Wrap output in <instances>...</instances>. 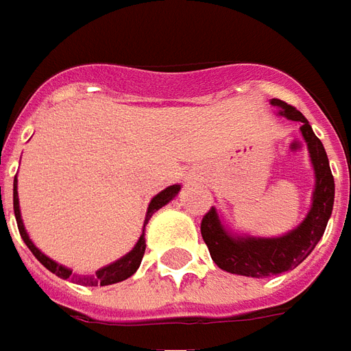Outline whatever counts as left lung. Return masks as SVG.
<instances>
[{
    "instance_id": "1",
    "label": "left lung",
    "mask_w": 351,
    "mask_h": 351,
    "mask_svg": "<svg viewBox=\"0 0 351 351\" xmlns=\"http://www.w3.org/2000/svg\"><path fill=\"white\" fill-rule=\"evenodd\" d=\"M270 106L278 108V115L300 123V134L306 141L310 162L314 168V191L306 217L289 232L272 238L232 232L215 208L204 215L200 225L204 242L215 265L230 274L250 278H268L299 267L312 253L315 243L322 240L335 204V180L330 173L329 158L306 117L276 98L270 100Z\"/></svg>"
}]
</instances>
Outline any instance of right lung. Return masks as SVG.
<instances>
[{"label": "right lung", "instance_id": "add662e5", "mask_svg": "<svg viewBox=\"0 0 351 351\" xmlns=\"http://www.w3.org/2000/svg\"><path fill=\"white\" fill-rule=\"evenodd\" d=\"M181 191V185H170L164 191H160L158 195L151 198L149 202L147 213H145V221H143V232H141L140 240L136 242V245L132 247L126 255H123L121 259L109 263L106 267L98 268L94 274H73V270L68 267H64L60 263L52 261L51 257H47L43 251L37 247L36 243L32 242V238L26 232V227H24V221H22L21 215V204H19V181L14 178V183H12V208H14V217H16V225H19V230H21V236L24 243L28 245L29 251L36 255V259L43 265L47 270H51L52 274H56L58 278H64L68 280L71 278L73 282L81 283V285H88V287H98V285H111V283H119L123 280H128L141 265V259H143V253H145V225L149 223V219L153 217V213L158 211L162 206H166L168 202H171L178 193Z\"/></svg>", "mask_w": 351, "mask_h": 351}]
</instances>
